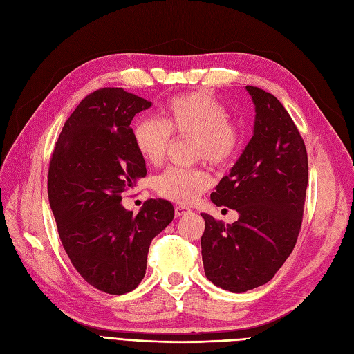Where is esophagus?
<instances>
[{"label":"esophagus","mask_w":354,"mask_h":354,"mask_svg":"<svg viewBox=\"0 0 354 354\" xmlns=\"http://www.w3.org/2000/svg\"><path fill=\"white\" fill-rule=\"evenodd\" d=\"M174 213H176V217H180V216H185V214L190 213V209L187 207H183V205H176Z\"/></svg>","instance_id":"esophagus-1"}]
</instances>
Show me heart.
Masks as SVG:
<instances>
[{"label":"heart","instance_id":"heart-1","mask_svg":"<svg viewBox=\"0 0 354 354\" xmlns=\"http://www.w3.org/2000/svg\"><path fill=\"white\" fill-rule=\"evenodd\" d=\"M194 138L196 159L226 167L236 156L241 133L227 119L223 104L207 92H192L171 98L162 109L160 120L142 118L132 127V141L138 155L150 165L165 159L169 138ZM213 185L204 168H169L155 181L159 196L178 204H190Z\"/></svg>","mask_w":354,"mask_h":354}]
</instances>
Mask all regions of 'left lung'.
Wrapping results in <instances>:
<instances>
[{"label": "left lung", "mask_w": 354, "mask_h": 354, "mask_svg": "<svg viewBox=\"0 0 354 354\" xmlns=\"http://www.w3.org/2000/svg\"><path fill=\"white\" fill-rule=\"evenodd\" d=\"M245 89L256 111L253 137L212 194L216 205L236 209L240 217L225 226L201 214L207 279L234 293L268 283L290 256L308 183L307 149L289 113L270 92Z\"/></svg>", "instance_id": "left-lung-1"}]
</instances>
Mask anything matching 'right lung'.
Returning <instances> with one entry per match:
<instances>
[{
	"instance_id": "1",
	"label": "right lung",
	"mask_w": 354,
	"mask_h": 354,
	"mask_svg": "<svg viewBox=\"0 0 354 354\" xmlns=\"http://www.w3.org/2000/svg\"><path fill=\"white\" fill-rule=\"evenodd\" d=\"M151 102L122 88L88 95L65 122L47 174V194L73 266L95 289L133 290L145 279L153 238L174 218L167 199H149L136 216L122 196L146 177L131 120Z\"/></svg>"
}]
</instances>
